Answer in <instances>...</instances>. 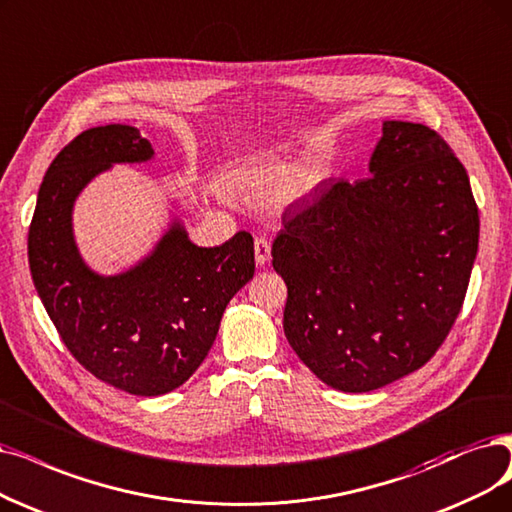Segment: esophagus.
<instances>
[{"label": "esophagus", "instance_id": "obj_1", "mask_svg": "<svg viewBox=\"0 0 512 512\" xmlns=\"http://www.w3.org/2000/svg\"><path fill=\"white\" fill-rule=\"evenodd\" d=\"M254 254H256V264H258V267H262V264H267L269 258H271V243L267 239L258 237L254 241Z\"/></svg>", "mask_w": 512, "mask_h": 512}]
</instances>
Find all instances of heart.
<instances>
[{
    "instance_id": "heart-1",
    "label": "heart",
    "mask_w": 512,
    "mask_h": 512,
    "mask_svg": "<svg viewBox=\"0 0 512 512\" xmlns=\"http://www.w3.org/2000/svg\"><path fill=\"white\" fill-rule=\"evenodd\" d=\"M241 180L248 182L252 189L262 195L279 193V206L290 208L300 203L302 199L315 193L321 182L327 178V170L313 166V168H296L294 163H288L277 157H260L250 159L239 168Z\"/></svg>"
}]
</instances>
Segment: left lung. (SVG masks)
Wrapping results in <instances>:
<instances>
[{
	"label": "left lung",
	"mask_w": 512,
	"mask_h": 512,
	"mask_svg": "<svg viewBox=\"0 0 512 512\" xmlns=\"http://www.w3.org/2000/svg\"><path fill=\"white\" fill-rule=\"evenodd\" d=\"M370 172L325 182L285 216L271 252L288 285L285 338L344 393L376 391L435 355L479 248L468 174L435 130L384 121Z\"/></svg>",
	"instance_id": "8db88e82"
}]
</instances>
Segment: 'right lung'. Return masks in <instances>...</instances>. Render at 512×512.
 Here are the masks:
<instances>
[{
  "label": "right lung",
  "mask_w": 512,
  "mask_h": 512,
  "mask_svg": "<svg viewBox=\"0 0 512 512\" xmlns=\"http://www.w3.org/2000/svg\"><path fill=\"white\" fill-rule=\"evenodd\" d=\"M153 159L134 126L81 132L50 163L29 229L35 290L67 349L98 380L138 397L166 395L195 374L227 304L254 277L250 233L201 248L174 212L153 250L126 271L105 275L84 260L73 231L77 197L117 163Z\"/></svg>",
  "instance_id": "right-lung-1"
}]
</instances>
